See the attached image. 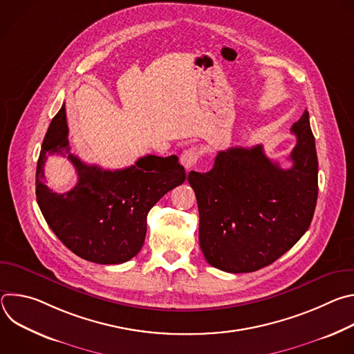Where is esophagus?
Instances as JSON below:
<instances>
[{"mask_svg":"<svg viewBox=\"0 0 354 354\" xmlns=\"http://www.w3.org/2000/svg\"><path fill=\"white\" fill-rule=\"evenodd\" d=\"M200 157V149L197 147H190L187 149H185L182 156H180V164L186 168V169H192L197 160Z\"/></svg>","mask_w":354,"mask_h":354,"instance_id":"34e87169","label":"esophagus"}]
</instances>
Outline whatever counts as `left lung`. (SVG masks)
Wrapping results in <instances>:
<instances>
[{
  "instance_id": "obj_1",
  "label": "left lung",
  "mask_w": 354,
  "mask_h": 354,
  "mask_svg": "<svg viewBox=\"0 0 354 354\" xmlns=\"http://www.w3.org/2000/svg\"><path fill=\"white\" fill-rule=\"evenodd\" d=\"M291 133L297 144L288 169L272 162L263 147L255 145L220 151L206 174L190 171L200 248L212 266L228 273L259 270L308 230L318 197V158L307 111Z\"/></svg>"
}]
</instances>
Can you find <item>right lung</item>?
Returning <instances> with one entry per match:
<instances>
[{
  "mask_svg": "<svg viewBox=\"0 0 354 354\" xmlns=\"http://www.w3.org/2000/svg\"><path fill=\"white\" fill-rule=\"evenodd\" d=\"M52 153L67 156L77 171V185L66 194H56L44 185V162ZM185 179V168L176 156H145L116 171L82 162L70 151L63 105L41 144L36 198L48 227L77 257L99 265H119L142 248L148 212Z\"/></svg>",
  "mask_w": 354,
  "mask_h": 354,
  "instance_id": "right-lung-1",
  "label": "right lung"
}]
</instances>
